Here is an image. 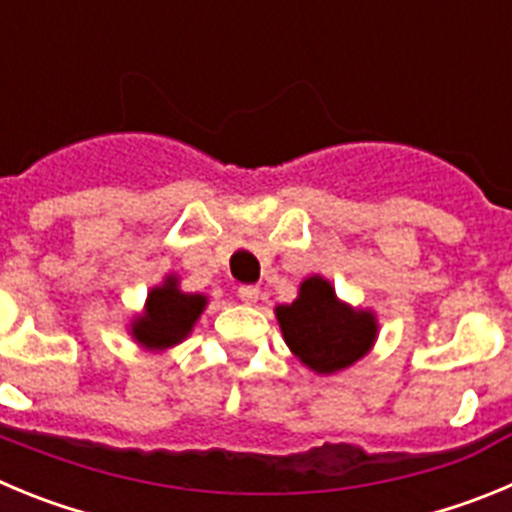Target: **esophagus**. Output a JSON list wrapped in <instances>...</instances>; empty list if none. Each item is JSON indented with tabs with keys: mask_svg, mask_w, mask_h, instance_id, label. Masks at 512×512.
Here are the masks:
<instances>
[{
	"mask_svg": "<svg viewBox=\"0 0 512 512\" xmlns=\"http://www.w3.org/2000/svg\"><path fill=\"white\" fill-rule=\"evenodd\" d=\"M259 287H253V284H243L241 289H238V297H241V302H246V305H253V302H259Z\"/></svg>",
	"mask_w": 512,
	"mask_h": 512,
	"instance_id": "esophagus-1",
	"label": "esophagus"
}]
</instances>
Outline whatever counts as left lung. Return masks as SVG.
<instances>
[{
	"label": "left lung",
	"mask_w": 512,
	"mask_h": 512,
	"mask_svg": "<svg viewBox=\"0 0 512 512\" xmlns=\"http://www.w3.org/2000/svg\"><path fill=\"white\" fill-rule=\"evenodd\" d=\"M274 315L289 351L320 377L354 366L372 351L379 336L374 310L343 302L320 274L302 279L295 300L274 307Z\"/></svg>",
	"instance_id": "8db88e82"
}]
</instances>
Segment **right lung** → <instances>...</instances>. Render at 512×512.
Returning <instances> with one entry per match:
<instances>
[{"label": "right lung", "mask_w": 512, "mask_h": 512, "mask_svg": "<svg viewBox=\"0 0 512 512\" xmlns=\"http://www.w3.org/2000/svg\"><path fill=\"white\" fill-rule=\"evenodd\" d=\"M207 302L200 292H184L176 274H166L164 282L148 289L146 305L128 323V336L140 348L161 354L192 336Z\"/></svg>", "instance_id": "right-lung-1"}]
</instances>
